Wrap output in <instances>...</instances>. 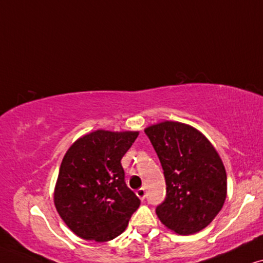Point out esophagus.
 <instances>
[{
    "mask_svg": "<svg viewBox=\"0 0 263 263\" xmlns=\"http://www.w3.org/2000/svg\"><path fill=\"white\" fill-rule=\"evenodd\" d=\"M136 194H137V196L141 199H145V197H146V192H145V189L144 187L138 189V190L136 191Z\"/></svg>",
    "mask_w": 263,
    "mask_h": 263,
    "instance_id": "1",
    "label": "esophagus"
}]
</instances>
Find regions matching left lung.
Wrapping results in <instances>:
<instances>
[{
    "instance_id": "8db88e82",
    "label": "left lung",
    "mask_w": 263,
    "mask_h": 263,
    "mask_svg": "<svg viewBox=\"0 0 263 263\" xmlns=\"http://www.w3.org/2000/svg\"><path fill=\"white\" fill-rule=\"evenodd\" d=\"M166 179V198L156 207L161 222L178 234L207 227L226 199L227 177L211 142L181 122L164 121L145 128Z\"/></svg>"
}]
</instances>
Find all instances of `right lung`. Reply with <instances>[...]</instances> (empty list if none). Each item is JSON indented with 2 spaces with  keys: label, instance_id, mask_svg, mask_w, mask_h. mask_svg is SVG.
Segmentation results:
<instances>
[{
  "label": "right lung",
  "instance_id": "1",
  "mask_svg": "<svg viewBox=\"0 0 263 263\" xmlns=\"http://www.w3.org/2000/svg\"><path fill=\"white\" fill-rule=\"evenodd\" d=\"M137 136L99 129L79 138L66 153L54 202L66 225L83 239H114L141 205L125 183L120 162Z\"/></svg>",
  "mask_w": 263,
  "mask_h": 263
}]
</instances>
